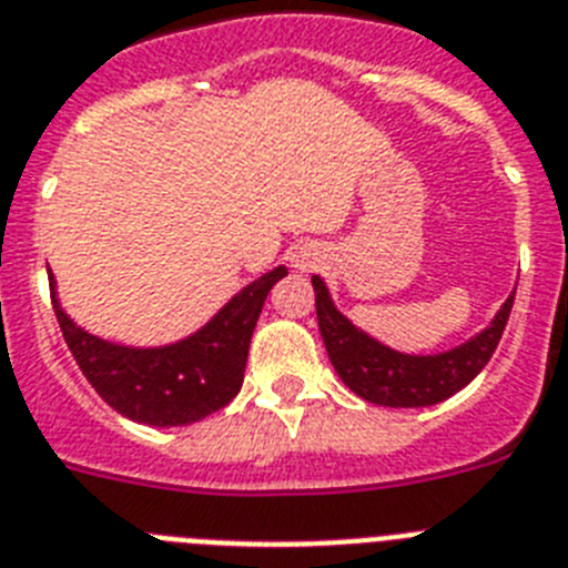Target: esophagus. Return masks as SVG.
Here are the masks:
<instances>
[{
  "instance_id": "1",
  "label": "esophagus",
  "mask_w": 568,
  "mask_h": 568,
  "mask_svg": "<svg viewBox=\"0 0 568 568\" xmlns=\"http://www.w3.org/2000/svg\"><path fill=\"white\" fill-rule=\"evenodd\" d=\"M323 265V251L317 248V245L305 243V245H297V248L291 251V268L297 271H314Z\"/></svg>"
}]
</instances>
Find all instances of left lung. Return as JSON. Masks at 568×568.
Segmentation results:
<instances>
[{"instance_id":"obj_1","label":"left lung","mask_w":568,"mask_h":568,"mask_svg":"<svg viewBox=\"0 0 568 568\" xmlns=\"http://www.w3.org/2000/svg\"><path fill=\"white\" fill-rule=\"evenodd\" d=\"M312 285L320 334L339 379L363 400L392 408L434 406L466 388L495 354L503 328L509 323L511 303H515V294H511L489 328L463 343L460 348L434 354V357H408L354 328L334 308L323 280L312 277Z\"/></svg>"}]
</instances>
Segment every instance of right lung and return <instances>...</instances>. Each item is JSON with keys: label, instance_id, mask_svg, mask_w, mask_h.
<instances>
[{"label": "right lung", "instance_id": "add662e5", "mask_svg": "<svg viewBox=\"0 0 568 568\" xmlns=\"http://www.w3.org/2000/svg\"><path fill=\"white\" fill-rule=\"evenodd\" d=\"M288 268L254 280L202 332L165 348H125L82 332L51 294L59 328L77 366L97 394L128 420L145 426H189L220 412L243 386L254 325L271 285Z\"/></svg>", "mask_w": 568, "mask_h": 568}]
</instances>
